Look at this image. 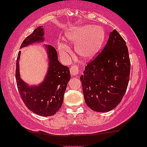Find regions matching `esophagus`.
<instances>
[{
  "label": "esophagus",
  "mask_w": 147,
  "mask_h": 147,
  "mask_svg": "<svg viewBox=\"0 0 147 147\" xmlns=\"http://www.w3.org/2000/svg\"><path fill=\"white\" fill-rule=\"evenodd\" d=\"M70 72L71 75L74 76H77L79 73V68L77 65H72L70 68Z\"/></svg>",
  "instance_id": "obj_1"
}]
</instances>
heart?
<instances>
[{
    "label": "heart",
    "instance_id": "1",
    "mask_svg": "<svg viewBox=\"0 0 147 147\" xmlns=\"http://www.w3.org/2000/svg\"><path fill=\"white\" fill-rule=\"evenodd\" d=\"M104 38L105 33L101 27L90 25L72 28L65 33V40L70 43H76V53L84 59H90L98 53ZM58 48L62 56H66L70 51L64 43H60Z\"/></svg>",
    "mask_w": 147,
    "mask_h": 147
}]
</instances>
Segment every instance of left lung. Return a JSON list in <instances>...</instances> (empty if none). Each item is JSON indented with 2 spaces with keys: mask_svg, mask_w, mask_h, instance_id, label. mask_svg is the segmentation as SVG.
Listing matches in <instances>:
<instances>
[{
  "mask_svg": "<svg viewBox=\"0 0 147 147\" xmlns=\"http://www.w3.org/2000/svg\"><path fill=\"white\" fill-rule=\"evenodd\" d=\"M130 70L127 45L114 30L102 52L87 64L80 77L87 106L96 112L105 113L119 105L129 84Z\"/></svg>",
  "mask_w": 147,
  "mask_h": 147,
  "instance_id": "left-lung-1",
  "label": "left lung"
}]
</instances>
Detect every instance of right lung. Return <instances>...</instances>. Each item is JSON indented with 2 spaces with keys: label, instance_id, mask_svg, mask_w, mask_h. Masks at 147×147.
Listing matches in <instances>:
<instances>
[{
  "label": "right lung",
  "instance_id": "1",
  "mask_svg": "<svg viewBox=\"0 0 147 147\" xmlns=\"http://www.w3.org/2000/svg\"><path fill=\"white\" fill-rule=\"evenodd\" d=\"M42 27H38L23 41L21 48L35 42L43 41ZM49 59V68L43 83L30 87L20 77L18 60L21 52H18L16 66V80L20 95L26 107L38 115L51 116L58 112L61 107L67 84L70 79L68 66L59 63L57 50L51 45L47 46Z\"/></svg>",
  "mask_w": 147,
  "mask_h": 147
}]
</instances>
